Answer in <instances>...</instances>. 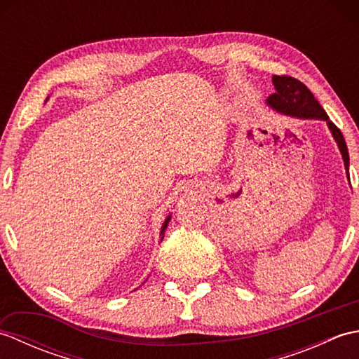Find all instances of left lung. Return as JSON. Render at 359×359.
<instances>
[{"label": "left lung", "mask_w": 359, "mask_h": 359, "mask_svg": "<svg viewBox=\"0 0 359 359\" xmlns=\"http://www.w3.org/2000/svg\"><path fill=\"white\" fill-rule=\"evenodd\" d=\"M273 85L274 89H276V93L266 98V106L279 114H284L287 117L315 118L325 121L334 142L338 144L342 160H344L346 171L348 172L350 158L344 137H342V133L337 128V125H334L329 118V116H327V112L323 109V106L319 104L315 95L310 93V89L299 80L287 77V75H282V77H279V75H273Z\"/></svg>", "instance_id": "8db88e82"}]
</instances>
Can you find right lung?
<instances>
[{
    "mask_svg": "<svg viewBox=\"0 0 359 359\" xmlns=\"http://www.w3.org/2000/svg\"><path fill=\"white\" fill-rule=\"evenodd\" d=\"M49 98V97H48ZM48 98H46V102H48ZM170 220H171V215L170 216H166V219L163 220V225H162V230H160V238L163 239V234H165V230H166V226H168V224H170ZM162 239H160V242H162Z\"/></svg>",
    "mask_w": 359,
    "mask_h": 359,
    "instance_id": "obj_1",
    "label": "right lung"
}]
</instances>
